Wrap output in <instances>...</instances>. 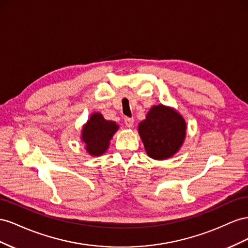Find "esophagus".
I'll use <instances>...</instances> for the list:
<instances>
[{
	"label": "esophagus",
	"instance_id": "obj_1",
	"mask_svg": "<svg viewBox=\"0 0 248 248\" xmlns=\"http://www.w3.org/2000/svg\"><path fill=\"white\" fill-rule=\"evenodd\" d=\"M124 124L128 126V128H132V125L134 124V118L133 117H124Z\"/></svg>",
	"mask_w": 248,
	"mask_h": 248
}]
</instances>
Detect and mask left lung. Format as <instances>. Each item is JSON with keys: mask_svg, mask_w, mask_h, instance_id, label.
Returning a JSON list of instances; mask_svg holds the SVG:
<instances>
[{"mask_svg": "<svg viewBox=\"0 0 248 248\" xmlns=\"http://www.w3.org/2000/svg\"><path fill=\"white\" fill-rule=\"evenodd\" d=\"M138 131L147 155L155 160H164L180 150L186 136V123L173 109L158 105L139 124Z\"/></svg>", "mask_w": 248, "mask_h": 248, "instance_id": "obj_1", "label": "left lung"}]
</instances>
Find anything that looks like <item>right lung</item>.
<instances>
[{"label":"right lung","instance_id":"right-lung-1","mask_svg":"<svg viewBox=\"0 0 248 248\" xmlns=\"http://www.w3.org/2000/svg\"><path fill=\"white\" fill-rule=\"evenodd\" d=\"M117 129L118 125L114 122L106 120L100 113L91 115L82 132V140L87 152L93 155H103L107 151L109 141Z\"/></svg>","mask_w":248,"mask_h":248}]
</instances>
